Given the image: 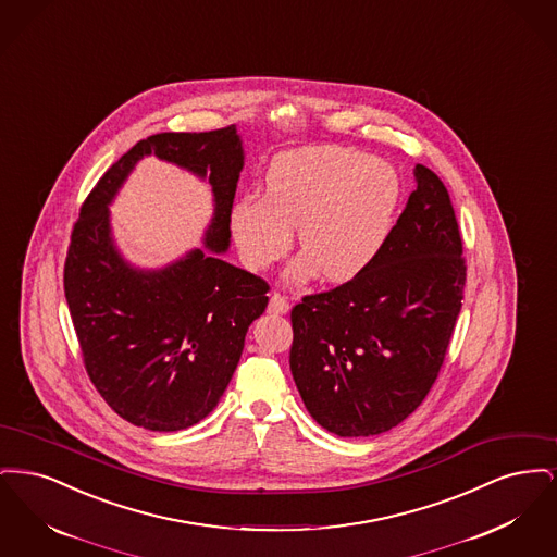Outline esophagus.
Returning <instances> with one entry per match:
<instances>
[{
    "label": "esophagus",
    "mask_w": 557,
    "mask_h": 557,
    "mask_svg": "<svg viewBox=\"0 0 557 557\" xmlns=\"http://www.w3.org/2000/svg\"><path fill=\"white\" fill-rule=\"evenodd\" d=\"M288 309H290V302H288V298L282 296L280 292H273V294L269 296V311H271V313L284 315V313H288Z\"/></svg>",
    "instance_id": "1"
}]
</instances>
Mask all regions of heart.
I'll list each match as a JSON object with an SVG mask.
<instances>
[{"mask_svg":"<svg viewBox=\"0 0 557 557\" xmlns=\"http://www.w3.org/2000/svg\"><path fill=\"white\" fill-rule=\"evenodd\" d=\"M265 194L232 207V232L246 265L267 269L290 250L294 230L305 248L294 282L321 275L348 282L382 252L397 211L393 166L370 154L325 146L282 154L267 171Z\"/></svg>","mask_w":557,"mask_h":557,"instance_id":"heart-1","label":"heart"}]
</instances>
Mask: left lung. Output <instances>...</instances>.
<instances>
[{
	"mask_svg": "<svg viewBox=\"0 0 557 557\" xmlns=\"http://www.w3.org/2000/svg\"><path fill=\"white\" fill-rule=\"evenodd\" d=\"M388 239L361 275L292 309V377L311 418L373 436L430 393L461 311L466 259L449 191L424 164Z\"/></svg>",
	"mask_w": 557,
	"mask_h": 557,
	"instance_id": "1",
	"label": "left lung"
}]
</instances>
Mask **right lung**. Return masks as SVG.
<instances>
[{"mask_svg":"<svg viewBox=\"0 0 557 557\" xmlns=\"http://www.w3.org/2000/svg\"><path fill=\"white\" fill-rule=\"evenodd\" d=\"M203 178L215 211L206 248L162 270H137L117 252L107 207L144 156ZM244 166L236 127L157 133L137 141L89 191L71 234L64 294L83 363L123 420L177 432L205 420L238 368L250 323L265 311V280L225 263L232 207Z\"/></svg>","mask_w":557,"mask_h":557,"instance_id":"obj_1","label":"right lung"}]
</instances>
